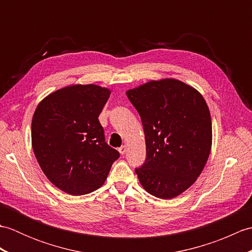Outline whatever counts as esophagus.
<instances>
[{"label":"esophagus","mask_w":252,"mask_h":252,"mask_svg":"<svg viewBox=\"0 0 252 252\" xmlns=\"http://www.w3.org/2000/svg\"><path fill=\"white\" fill-rule=\"evenodd\" d=\"M126 151H127L126 145H122V146L119 148V153H120L121 155H125V154L126 153Z\"/></svg>","instance_id":"obj_1"}]
</instances>
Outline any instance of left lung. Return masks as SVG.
<instances>
[{
  "label": "left lung",
  "mask_w": 252,
  "mask_h": 252,
  "mask_svg": "<svg viewBox=\"0 0 252 252\" xmlns=\"http://www.w3.org/2000/svg\"><path fill=\"white\" fill-rule=\"evenodd\" d=\"M141 116L146 160L135 169L149 194L171 199L195 183L208 161L212 123L203 96L180 80H152L126 91Z\"/></svg>",
  "instance_id": "1"
}]
</instances>
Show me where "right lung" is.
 Masks as SVG:
<instances>
[{
    "mask_svg": "<svg viewBox=\"0 0 252 252\" xmlns=\"http://www.w3.org/2000/svg\"><path fill=\"white\" fill-rule=\"evenodd\" d=\"M110 90L73 84L42 99L32 117L31 143L46 178L73 196L103 185L119 153L105 142L98 116Z\"/></svg>",
    "mask_w": 252,
    "mask_h": 252,
    "instance_id": "right-lung-1",
    "label": "right lung"
}]
</instances>
